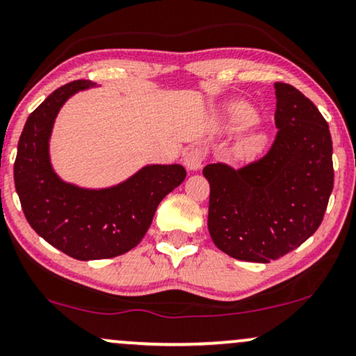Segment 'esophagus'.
Masks as SVG:
<instances>
[{
  "mask_svg": "<svg viewBox=\"0 0 356 356\" xmlns=\"http://www.w3.org/2000/svg\"><path fill=\"white\" fill-rule=\"evenodd\" d=\"M204 159H206V154L204 150L197 149H189L186 154H184V165H186L188 170H191V172H196V170H200L202 167V163H204Z\"/></svg>",
  "mask_w": 356,
  "mask_h": 356,
  "instance_id": "obj_1",
  "label": "esophagus"
}]
</instances>
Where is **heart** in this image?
I'll return each instance as SVG.
<instances>
[{"mask_svg": "<svg viewBox=\"0 0 356 356\" xmlns=\"http://www.w3.org/2000/svg\"><path fill=\"white\" fill-rule=\"evenodd\" d=\"M257 121H258V114L250 104L235 103L229 108L227 124H229V129H232V131H242V129L253 126ZM265 145H266L265 134L261 132L253 134V136L243 138V140L238 144L237 147L238 159L242 160L255 159V156L261 154L263 149H265Z\"/></svg>", "mask_w": 356, "mask_h": 356, "instance_id": "obj_1", "label": "heart"}]
</instances>
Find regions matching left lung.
I'll list each match as a JSON object with an SVG mask.
<instances>
[{
    "mask_svg": "<svg viewBox=\"0 0 356 356\" xmlns=\"http://www.w3.org/2000/svg\"><path fill=\"white\" fill-rule=\"evenodd\" d=\"M276 138L263 159L235 170L211 163L212 242L229 257L270 263L319 229L334 188L332 137L319 109L288 83H275Z\"/></svg>",
    "mask_w": 356,
    "mask_h": 356,
    "instance_id": "1",
    "label": "left lung"
}]
</instances>
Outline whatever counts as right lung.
Instances as JSON below:
<instances>
[{"instance_id":"obj_1","label":"right lung","mask_w":356,"mask_h":356,"mask_svg":"<svg viewBox=\"0 0 356 356\" xmlns=\"http://www.w3.org/2000/svg\"><path fill=\"white\" fill-rule=\"evenodd\" d=\"M91 86L76 80L49 95L27 118L15 161L16 191L27 222L50 245L85 261L122 255L138 245L160 201L186 178V170L175 163L147 165L103 189L63 181L49 154L55 118L70 96Z\"/></svg>"}]
</instances>
